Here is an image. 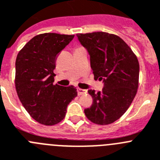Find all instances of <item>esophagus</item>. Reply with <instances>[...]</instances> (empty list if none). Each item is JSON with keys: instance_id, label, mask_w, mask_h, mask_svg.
<instances>
[{"instance_id": "esophagus-1", "label": "esophagus", "mask_w": 160, "mask_h": 160, "mask_svg": "<svg viewBox=\"0 0 160 160\" xmlns=\"http://www.w3.org/2000/svg\"><path fill=\"white\" fill-rule=\"evenodd\" d=\"M88 92L87 90L85 89H82V88H77V93H78L79 96H81V95H84Z\"/></svg>"}]
</instances>
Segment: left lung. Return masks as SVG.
<instances>
[{"label":"left lung","instance_id":"obj_1","mask_svg":"<svg viewBox=\"0 0 160 160\" xmlns=\"http://www.w3.org/2000/svg\"><path fill=\"white\" fill-rule=\"evenodd\" d=\"M76 35L89 53L94 79L104 81L101 91L88 90L92 104L84 109L85 116L95 124H111L126 113L137 93L138 58L116 34L98 31Z\"/></svg>","mask_w":160,"mask_h":160}]
</instances>
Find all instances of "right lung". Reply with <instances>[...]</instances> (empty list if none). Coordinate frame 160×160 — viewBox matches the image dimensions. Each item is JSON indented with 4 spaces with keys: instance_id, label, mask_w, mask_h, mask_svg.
I'll return each mask as SVG.
<instances>
[{
    "instance_id": "right-lung-1",
    "label": "right lung",
    "mask_w": 160,
    "mask_h": 160,
    "mask_svg": "<svg viewBox=\"0 0 160 160\" xmlns=\"http://www.w3.org/2000/svg\"><path fill=\"white\" fill-rule=\"evenodd\" d=\"M75 35L45 33L31 38L16 59L15 88L31 118L45 126L64 118L67 107L77 96L73 85L53 84L55 61Z\"/></svg>"
}]
</instances>
